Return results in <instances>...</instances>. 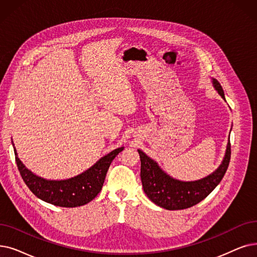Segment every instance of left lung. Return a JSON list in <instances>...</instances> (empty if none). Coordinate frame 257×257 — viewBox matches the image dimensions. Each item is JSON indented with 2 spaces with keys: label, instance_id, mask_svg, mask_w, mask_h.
<instances>
[{
  "label": "left lung",
  "instance_id": "obj_1",
  "mask_svg": "<svg viewBox=\"0 0 257 257\" xmlns=\"http://www.w3.org/2000/svg\"><path fill=\"white\" fill-rule=\"evenodd\" d=\"M213 85L222 98L225 93L220 84L213 79ZM141 158V178L145 193L151 202L167 210H182L202 202L224 177L231 159L230 140L225 159L219 168L211 175L195 182H181L167 175L154 161L138 150Z\"/></svg>",
  "mask_w": 257,
  "mask_h": 257
}]
</instances>
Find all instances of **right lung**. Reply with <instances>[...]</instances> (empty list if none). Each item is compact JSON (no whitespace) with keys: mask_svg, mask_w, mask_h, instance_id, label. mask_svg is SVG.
<instances>
[{"mask_svg":"<svg viewBox=\"0 0 257 257\" xmlns=\"http://www.w3.org/2000/svg\"><path fill=\"white\" fill-rule=\"evenodd\" d=\"M124 148L120 147L105 155L90 169L65 181H47L29 171L17 156L16 162L20 174L30 191L46 203L65 208H73L88 204L102 190L111 162Z\"/></svg>","mask_w":257,"mask_h":257,"instance_id":"obj_1","label":"right lung"}]
</instances>
